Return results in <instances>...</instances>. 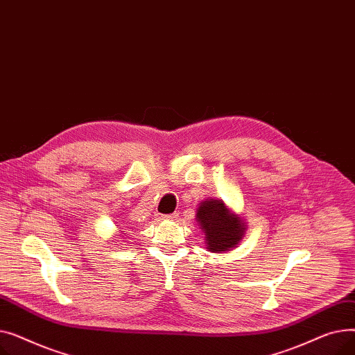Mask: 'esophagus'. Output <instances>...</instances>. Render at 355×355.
Masks as SVG:
<instances>
[{"label": "esophagus", "instance_id": "34e87169", "mask_svg": "<svg viewBox=\"0 0 355 355\" xmlns=\"http://www.w3.org/2000/svg\"><path fill=\"white\" fill-rule=\"evenodd\" d=\"M178 217V213H171V214H164L162 218H168V220H175Z\"/></svg>", "mask_w": 355, "mask_h": 355}]
</instances>
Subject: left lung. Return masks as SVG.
<instances>
[{
    "label": "left lung",
    "mask_w": 355,
    "mask_h": 355,
    "mask_svg": "<svg viewBox=\"0 0 355 355\" xmlns=\"http://www.w3.org/2000/svg\"><path fill=\"white\" fill-rule=\"evenodd\" d=\"M197 220L206 233L207 249L214 253L230 250L245 234L243 221L232 214L221 200L204 201L197 210Z\"/></svg>",
    "instance_id": "left-lung-1"
}]
</instances>
